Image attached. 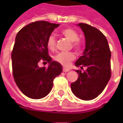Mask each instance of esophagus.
<instances>
[{
    "mask_svg": "<svg viewBox=\"0 0 123 123\" xmlns=\"http://www.w3.org/2000/svg\"><path fill=\"white\" fill-rule=\"evenodd\" d=\"M68 71H70V69L66 68H63V72H64V73H66V72H68Z\"/></svg>",
    "mask_w": 123,
    "mask_h": 123,
    "instance_id": "esophagus-1",
    "label": "esophagus"
}]
</instances>
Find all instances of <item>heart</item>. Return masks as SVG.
<instances>
[{
	"label": "heart",
	"instance_id": "b5f03b06",
	"mask_svg": "<svg viewBox=\"0 0 123 123\" xmlns=\"http://www.w3.org/2000/svg\"><path fill=\"white\" fill-rule=\"evenodd\" d=\"M61 33L66 37L68 40L72 42V46L77 51H81L83 48V43L79 39V34L76 31L71 28H66L61 31ZM46 46L50 50L53 51L56 48V40L54 36L50 35L46 41ZM76 56L73 52L59 53L54 56L53 59L55 62H58L64 66H68L70 62L75 59Z\"/></svg>",
	"mask_w": 123,
	"mask_h": 123
}]
</instances>
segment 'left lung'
I'll use <instances>...</instances> for the list:
<instances>
[{
    "instance_id": "obj_1",
    "label": "left lung",
    "mask_w": 123,
    "mask_h": 123,
    "mask_svg": "<svg viewBox=\"0 0 123 123\" xmlns=\"http://www.w3.org/2000/svg\"><path fill=\"white\" fill-rule=\"evenodd\" d=\"M86 37L83 54L75 62L77 80L71 83L74 94L82 100H92L101 93L110 79L111 51L105 36L97 28L87 24H79Z\"/></svg>"
}]
</instances>
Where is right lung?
Segmentation results:
<instances>
[{
	"label": "right lung",
	"mask_w": 123,
	"mask_h": 123,
	"mask_svg": "<svg viewBox=\"0 0 123 123\" xmlns=\"http://www.w3.org/2000/svg\"><path fill=\"white\" fill-rule=\"evenodd\" d=\"M59 24L46 21L31 22L23 27L16 37L12 52L14 81L25 95L33 99L46 97L51 90L54 79L62 72L61 64L52 61L46 41ZM40 61L49 63L39 67Z\"/></svg>",
	"instance_id": "obj_1"
}]
</instances>
